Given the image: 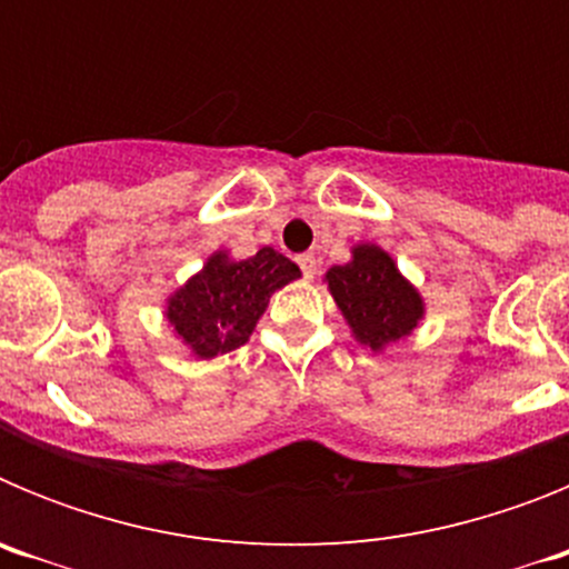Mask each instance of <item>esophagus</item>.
Segmentation results:
<instances>
[{"mask_svg": "<svg viewBox=\"0 0 569 569\" xmlns=\"http://www.w3.org/2000/svg\"><path fill=\"white\" fill-rule=\"evenodd\" d=\"M299 268L305 270V276H308V279H313L316 268H319V261H316L313 253H301L299 256Z\"/></svg>", "mask_w": 569, "mask_h": 569, "instance_id": "1", "label": "esophagus"}]
</instances>
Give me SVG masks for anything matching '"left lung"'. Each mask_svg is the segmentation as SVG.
<instances>
[{"label": "left lung", "instance_id": "8db88e82", "mask_svg": "<svg viewBox=\"0 0 569 569\" xmlns=\"http://www.w3.org/2000/svg\"><path fill=\"white\" fill-rule=\"evenodd\" d=\"M336 308L359 345L381 353L396 341L413 336L425 319V296L399 270L396 259L373 241L350 248V261L325 273Z\"/></svg>", "mask_w": 569, "mask_h": 569}]
</instances>
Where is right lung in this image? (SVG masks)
<instances>
[{"mask_svg": "<svg viewBox=\"0 0 569 569\" xmlns=\"http://www.w3.org/2000/svg\"><path fill=\"white\" fill-rule=\"evenodd\" d=\"M299 276V264L273 248H261L250 259L213 250L202 270L164 299V319L196 359H216L244 345L270 296Z\"/></svg>", "mask_w": 569, "mask_h": 569, "instance_id": "1", "label": "right lung"}]
</instances>
